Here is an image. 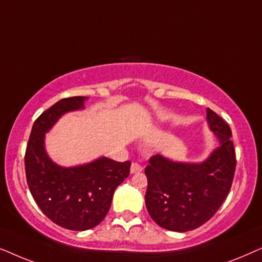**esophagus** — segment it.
Here are the masks:
<instances>
[{
	"mask_svg": "<svg viewBox=\"0 0 262 262\" xmlns=\"http://www.w3.org/2000/svg\"><path fill=\"white\" fill-rule=\"evenodd\" d=\"M131 173L135 174V173H139V171L143 170V167L141 166V164L137 163V162H134L131 164Z\"/></svg>",
	"mask_w": 262,
	"mask_h": 262,
	"instance_id": "obj_1",
	"label": "esophagus"
}]
</instances>
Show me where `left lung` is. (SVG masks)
<instances>
[{"mask_svg":"<svg viewBox=\"0 0 262 262\" xmlns=\"http://www.w3.org/2000/svg\"><path fill=\"white\" fill-rule=\"evenodd\" d=\"M210 128L220 146L203 163H178L161 155L145 167V205L150 217L167 230H194L211 220L230 191L236 152L228 123L207 108Z\"/></svg>","mask_w":262,"mask_h":262,"instance_id":"8db88e82","label":"left lung"}]
</instances>
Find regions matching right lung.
Returning <instances> with one entry per match:
<instances>
[{
    "label": "right lung",
    "instance_id": "add662e5",
    "mask_svg": "<svg viewBox=\"0 0 262 262\" xmlns=\"http://www.w3.org/2000/svg\"><path fill=\"white\" fill-rule=\"evenodd\" d=\"M84 96L59 100L34 121L26 154L25 170L31 194L46 217L59 227L83 231L101 223L112 204L116 188L130 174V161L101 157L84 166L63 168L49 159L45 132L62 114L83 108Z\"/></svg>",
    "mask_w": 262,
    "mask_h": 262
}]
</instances>
